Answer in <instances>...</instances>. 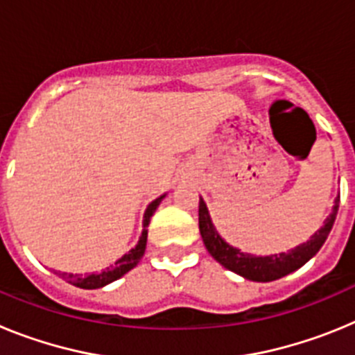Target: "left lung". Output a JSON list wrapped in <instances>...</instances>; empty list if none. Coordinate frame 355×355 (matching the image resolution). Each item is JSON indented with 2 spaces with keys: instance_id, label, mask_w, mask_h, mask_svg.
<instances>
[{
  "instance_id": "8db88e82",
  "label": "left lung",
  "mask_w": 355,
  "mask_h": 355,
  "mask_svg": "<svg viewBox=\"0 0 355 355\" xmlns=\"http://www.w3.org/2000/svg\"><path fill=\"white\" fill-rule=\"evenodd\" d=\"M338 208H340V197H336L332 213L327 216V220L324 222V225L313 234L311 240H307L302 245L295 247L290 252L274 254V256H265V258H258V256H252V254L240 252L238 249L225 243L218 236L216 229L213 227L208 208H206L202 199H199V231L208 252L222 266H225L227 270L234 272V274L241 275V277L250 279V281L268 283V281L281 279L290 274V272L300 268L304 263L309 261L318 252L320 247L324 245V241L327 240L329 233H331L332 224L336 220Z\"/></svg>"
}]
</instances>
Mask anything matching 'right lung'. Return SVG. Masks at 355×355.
I'll use <instances>...</instances> for the list:
<instances>
[{
	"mask_svg": "<svg viewBox=\"0 0 355 355\" xmlns=\"http://www.w3.org/2000/svg\"><path fill=\"white\" fill-rule=\"evenodd\" d=\"M163 197H165V196L158 197V199H155L149 206H147L146 215H144L142 236H140L137 247H135V249H131L128 254H124L121 259H117V261H115V265H112V268H106V270H103L101 274H90V275H87V277H80L78 274L76 275H74V274H60L62 277H64L65 281H69L71 284H74V286L83 288V290H96V288L106 286V284L114 283V281H117L119 277H122L124 274H128L131 268H135V266L139 265V261L142 259L144 252H146L147 225H149L150 216L155 215L156 208L159 206V202H162Z\"/></svg>",
	"mask_w": 355,
	"mask_h": 355,
	"instance_id": "obj_1",
	"label": "right lung"
}]
</instances>
